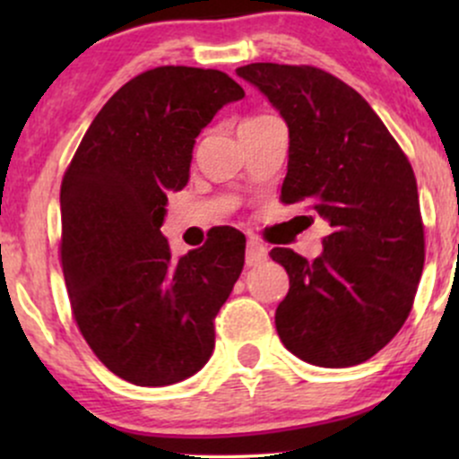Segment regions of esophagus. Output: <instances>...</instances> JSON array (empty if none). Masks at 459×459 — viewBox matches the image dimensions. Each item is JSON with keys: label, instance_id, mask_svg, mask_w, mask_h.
Returning <instances> with one entry per match:
<instances>
[{"label": "esophagus", "instance_id": "1", "mask_svg": "<svg viewBox=\"0 0 459 459\" xmlns=\"http://www.w3.org/2000/svg\"><path fill=\"white\" fill-rule=\"evenodd\" d=\"M263 261H267V247L259 244L256 239H247V247H246V265L255 267L261 265Z\"/></svg>", "mask_w": 459, "mask_h": 459}]
</instances>
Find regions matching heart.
I'll return each mask as SVG.
<instances>
[{
	"label": "heart",
	"instance_id": "heart-1",
	"mask_svg": "<svg viewBox=\"0 0 459 459\" xmlns=\"http://www.w3.org/2000/svg\"><path fill=\"white\" fill-rule=\"evenodd\" d=\"M259 118H261V116H259Z\"/></svg>",
	"mask_w": 459,
	"mask_h": 459
}]
</instances>
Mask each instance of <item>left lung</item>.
Instances as JSON below:
<instances>
[{
	"label": "left lung",
	"mask_w": 459,
	"mask_h": 459,
	"mask_svg": "<svg viewBox=\"0 0 459 459\" xmlns=\"http://www.w3.org/2000/svg\"><path fill=\"white\" fill-rule=\"evenodd\" d=\"M237 77L287 123L282 203H307L330 226L315 261L291 247L270 252L289 273L278 336L310 365H360L402 330L423 273L412 166L371 105L330 73L255 62Z\"/></svg>",
	"instance_id": "left-lung-1"
}]
</instances>
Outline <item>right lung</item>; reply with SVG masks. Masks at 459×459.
<instances>
[{"instance_id":"right-lung-1","label":"right lung","mask_w":459,"mask_h":459,"mask_svg":"<svg viewBox=\"0 0 459 459\" xmlns=\"http://www.w3.org/2000/svg\"><path fill=\"white\" fill-rule=\"evenodd\" d=\"M244 88L213 68L160 66L94 116L60 189L62 270L83 339L135 386H170L213 354V319L244 270L229 229L175 259L168 192L187 186L194 144Z\"/></svg>"}]
</instances>
